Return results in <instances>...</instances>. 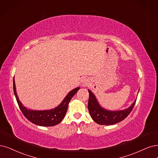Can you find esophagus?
I'll use <instances>...</instances> for the list:
<instances>
[{"label":"esophagus","instance_id":"1","mask_svg":"<svg viewBox=\"0 0 158 158\" xmlns=\"http://www.w3.org/2000/svg\"><path fill=\"white\" fill-rule=\"evenodd\" d=\"M89 84V81L88 79H83V81H82V85H83V86H88Z\"/></svg>","mask_w":158,"mask_h":158}]
</instances>
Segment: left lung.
<instances>
[{"label": "left lung", "instance_id": "1", "mask_svg": "<svg viewBox=\"0 0 158 158\" xmlns=\"http://www.w3.org/2000/svg\"><path fill=\"white\" fill-rule=\"evenodd\" d=\"M88 103V109L92 120L100 125H113L124 120L130 114L135 106L136 100L131 106L124 110H110L102 107L96 96L90 90Z\"/></svg>", "mask_w": 158, "mask_h": 158}]
</instances>
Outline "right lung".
<instances>
[{
  "label": "right lung",
  "instance_id": "add662e5",
  "mask_svg": "<svg viewBox=\"0 0 158 158\" xmlns=\"http://www.w3.org/2000/svg\"><path fill=\"white\" fill-rule=\"evenodd\" d=\"M13 86L16 100L23 114L32 123L41 126H53L61 122L67 112L68 104L70 100L80 89V87L78 86L77 88L72 90L64 98L62 102L55 108L40 110L28 109L22 104L17 94L14 78L13 81Z\"/></svg>",
  "mask_w": 158,
  "mask_h": 158
}]
</instances>
